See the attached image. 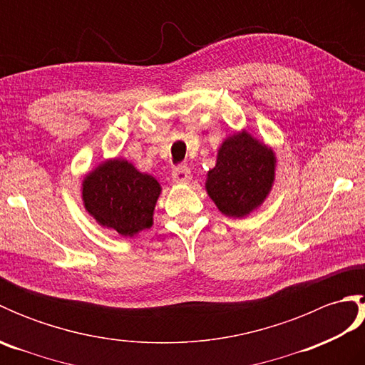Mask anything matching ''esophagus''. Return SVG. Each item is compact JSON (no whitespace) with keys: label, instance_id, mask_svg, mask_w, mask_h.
<instances>
[{"label":"esophagus","instance_id":"1","mask_svg":"<svg viewBox=\"0 0 365 365\" xmlns=\"http://www.w3.org/2000/svg\"><path fill=\"white\" fill-rule=\"evenodd\" d=\"M173 178L177 183H188L191 180V170L188 166L180 165L173 170Z\"/></svg>","mask_w":365,"mask_h":365}]
</instances>
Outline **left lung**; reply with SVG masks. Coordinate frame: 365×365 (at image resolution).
Segmentation results:
<instances>
[{
	"label": "left lung",
	"instance_id": "1",
	"mask_svg": "<svg viewBox=\"0 0 365 365\" xmlns=\"http://www.w3.org/2000/svg\"><path fill=\"white\" fill-rule=\"evenodd\" d=\"M274 153L265 144L242 131L229 136L208 170L205 188L220 212L243 218L257 208L273 187Z\"/></svg>",
	"mask_w": 365,
	"mask_h": 365
}]
</instances>
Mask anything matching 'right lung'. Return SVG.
<instances>
[{"label": "right lung", "mask_w": 365, "mask_h": 365, "mask_svg": "<svg viewBox=\"0 0 365 365\" xmlns=\"http://www.w3.org/2000/svg\"><path fill=\"white\" fill-rule=\"evenodd\" d=\"M160 192V183L152 175L119 158L102 163L83 182L86 210L100 226L122 237H133L152 226Z\"/></svg>", "instance_id": "1"}]
</instances>
